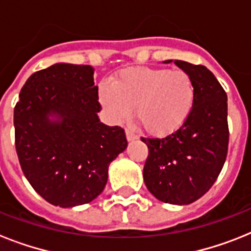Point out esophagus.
Listing matches in <instances>:
<instances>
[{
	"mask_svg": "<svg viewBox=\"0 0 251 251\" xmlns=\"http://www.w3.org/2000/svg\"><path fill=\"white\" fill-rule=\"evenodd\" d=\"M126 138H127V141L129 142H133V141H137L138 135H135L131 130L126 129Z\"/></svg>",
	"mask_w": 251,
	"mask_h": 251,
	"instance_id": "obj_1",
	"label": "esophagus"
}]
</instances>
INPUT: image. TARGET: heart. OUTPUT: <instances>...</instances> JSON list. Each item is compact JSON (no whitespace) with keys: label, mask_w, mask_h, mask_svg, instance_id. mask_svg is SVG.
<instances>
[{"label":"heart","mask_w":251,"mask_h":251,"mask_svg":"<svg viewBox=\"0 0 251 251\" xmlns=\"http://www.w3.org/2000/svg\"><path fill=\"white\" fill-rule=\"evenodd\" d=\"M195 87L183 70L129 68L99 87V99L112 120L134 117L147 133L163 137L186 121L194 105Z\"/></svg>","instance_id":"1"}]
</instances>
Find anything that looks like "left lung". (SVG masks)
<instances>
[{
	"mask_svg": "<svg viewBox=\"0 0 251 251\" xmlns=\"http://www.w3.org/2000/svg\"><path fill=\"white\" fill-rule=\"evenodd\" d=\"M175 62L191 76L194 105L181 127L163 138H142L149 147L143 179L156 199L169 204H190L206 194L218 178L228 151L226 94L202 65Z\"/></svg>",
	"mask_w": 251,
	"mask_h": 251,
	"instance_id": "left-lung-1",
	"label": "left lung"
}]
</instances>
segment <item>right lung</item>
I'll return each mask as SVG.
<instances>
[{"mask_svg": "<svg viewBox=\"0 0 251 251\" xmlns=\"http://www.w3.org/2000/svg\"><path fill=\"white\" fill-rule=\"evenodd\" d=\"M95 69L58 62L33 73L14 109L15 149L31 186L54 206L101 194L108 168L127 147L125 130L100 122Z\"/></svg>", "mask_w": 251, "mask_h": 251, "instance_id": "obj_1", "label": "right lung"}]
</instances>
